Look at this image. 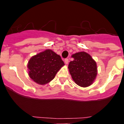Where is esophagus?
I'll list each match as a JSON object with an SVG mask.
<instances>
[{"instance_id":"1","label":"esophagus","mask_w":124,"mask_h":124,"mask_svg":"<svg viewBox=\"0 0 124 124\" xmlns=\"http://www.w3.org/2000/svg\"><path fill=\"white\" fill-rule=\"evenodd\" d=\"M64 63H65V64H68V63H69V60L68 59H65V60H64Z\"/></svg>"}]
</instances>
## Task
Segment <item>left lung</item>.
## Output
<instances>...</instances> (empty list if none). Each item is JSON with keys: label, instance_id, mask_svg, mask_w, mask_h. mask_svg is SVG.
Wrapping results in <instances>:
<instances>
[{"label": "left lung", "instance_id": "1", "mask_svg": "<svg viewBox=\"0 0 124 124\" xmlns=\"http://www.w3.org/2000/svg\"><path fill=\"white\" fill-rule=\"evenodd\" d=\"M71 57L74 60L70 62L68 69L73 81L81 87L91 85L97 74L96 61L84 51L76 53Z\"/></svg>", "mask_w": 124, "mask_h": 124}]
</instances>
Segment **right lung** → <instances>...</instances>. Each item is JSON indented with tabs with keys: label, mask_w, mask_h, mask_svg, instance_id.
<instances>
[{
	"label": "right lung",
	"mask_w": 124,
	"mask_h": 124,
	"mask_svg": "<svg viewBox=\"0 0 124 124\" xmlns=\"http://www.w3.org/2000/svg\"><path fill=\"white\" fill-rule=\"evenodd\" d=\"M64 65L61 56L51 50H46L33 56L28 63V75L40 85L50 83Z\"/></svg>",
	"instance_id": "add662e5"
}]
</instances>
